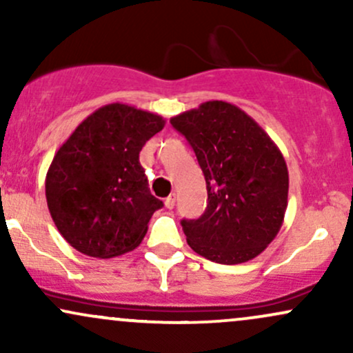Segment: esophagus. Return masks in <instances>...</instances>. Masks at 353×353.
<instances>
[{
    "mask_svg": "<svg viewBox=\"0 0 353 353\" xmlns=\"http://www.w3.org/2000/svg\"><path fill=\"white\" fill-rule=\"evenodd\" d=\"M164 204H165V208H168V209H172L174 204H176V194H171V196L165 197Z\"/></svg>",
    "mask_w": 353,
    "mask_h": 353,
    "instance_id": "34e87169",
    "label": "esophagus"
}]
</instances>
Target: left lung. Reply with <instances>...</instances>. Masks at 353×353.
Returning a JSON list of instances; mask_svg holds the SVG:
<instances>
[{"label":"left lung","instance_id":"left-lung-1","mask_svg":"<svg viewBox=\"0 0 353 353\" xmlns=\"http://www.w3.org/2000/svg\"><path fill=\"white\" fill-rule=\"evenodd\" d=\"M196 152L208 188L199 219L181 222L194 252L234 265L257 257L282 228L289 171L269 134L242 109L208 101L172 117Z\"/></svg>","mask_w":353,"mask_h":353}]
</instances>
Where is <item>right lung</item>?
I'll list each match as a JSON object with an SVG mask.
<instances>
[{"instance_id":"obj_1","label":"right lung","mask_w":353,"mask_h":353,"mask_svg":"<svg viewBox=\"0 0 353 353\" xmlns=\"http://www.w3.org/2000/svg\"><path fill=\"white\" fill-rule=\"evenodd\" d=\"M164 124V117L112 103L89 114L54 154L48 209L81 254L111 259L143 242L163 201L149 190L139 152Z\"/></svg>"}]
</instances>
